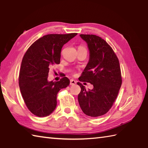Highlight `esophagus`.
I'll return each instance as SVG.
<instances>
[{
    "label": "esophagus",
    "mask_w": 148,
    "mask_h": 148,
    "mask_svg": "<svg viewBox=\"0 0 148 148\" xmlns=\"http://www.w3.org/2000/svg\"><path fill=\"white\" fill-rule=\"evenodd\" d=\"M76 84V81L74 80V79H71V83H70V84L71 85H74V84Z\"/></svg>",
    "instance_id": "1"
}]
</instances>
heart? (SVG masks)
I'll use <instances>...</instances> for the list:
<instances>
[{"label":"heart","instance_id":"b5f03b06","mask_svg":"<svg viewBox=\"0 0 148 148\" xmlns=\"http://www.w3.org/2000/svg\"><path fill=\"white\" fill-rule=\"evenodd\" d=\"M79 48H84V47H82V46H79Z\"/></svg>","mask_w":148,"mask_h":148}]
</instances>
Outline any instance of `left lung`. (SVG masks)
Wrapping results in <instances>:
<instances>
[{"label":"left lung","mask_w":148,"mask_h":148,"mask_svg":"<svg viewBox=\"0 0 148 148\" xmlns=\"http://www.w3.org/2000/svg\"><path fill=\"white\" fill-rule=\"evenodd\" d=\"M86 42L90 59L79 80L93 84L92 90H86L82 83L78 102L87 116L98 117L106 114L117 98L122 79L119 60L105 40L100 37L81 34Z\"/></svg>","instance_id":"8db88e82"}]
</instances>
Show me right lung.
<instances>
[{"label":"right lung","mask_w":148,"mask_h":148,"mask_svg":"<svg viewBox=\"0 0 148 148\" xmlns=\"http://www.w3.org/2000/svg\"><path fill=\"white\" fill-rule=\"evenodd\" d=\"M77 35L48 34L36 40L25 54L19 74V86L29 111L38 117H45L56 107L60 90L69 85L64 77L58 81H48L49 68L60 62L63 46Z\"/></svg>","instance_id":"1"}]
</instances>
